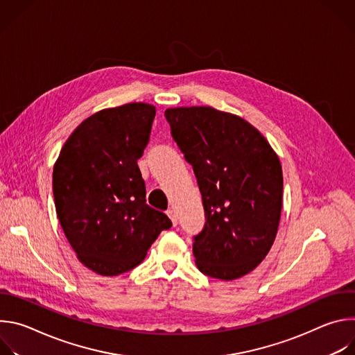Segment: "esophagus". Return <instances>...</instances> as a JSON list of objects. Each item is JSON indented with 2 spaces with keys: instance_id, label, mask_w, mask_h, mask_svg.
Masks as SVG:
<instances>
[{
  "instance_id": "esophagus-1",
  "label": "esophagus",
  "mask_w": 355,
  "mask_h": 355,
  "mask_svg": "<svg viewBox=\"0 0 355 355\" xmlns=\"http://www.w3.org/2000/svg\"><path fill=\"white\" fill-rule=\"evenodd\" d=\"M167 215H168L171 223H173L174 226H177V223H178V215H177V212H175L174 209H168V211H167Z\"/></svg>"
}]
</instances>
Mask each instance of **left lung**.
<instances>
[{
  "label": "left lung",
  "instance_id": "1",
  "mask_svg": "<svg viewBox=\"0 0 355 355\" xmlns=\"http://www.w3.org/2000/svg\"><path fill=\"white\" fill-rule=\"evenodd\" d=\"M164 115L204 202L207 222L193 241L195 264L212 278H241L274 244L282 208L281 162L260 130L234 114L177 107Z\"/></svg>",
  "mask_w": 355,
  "mask_h": 355
}]
</instances>
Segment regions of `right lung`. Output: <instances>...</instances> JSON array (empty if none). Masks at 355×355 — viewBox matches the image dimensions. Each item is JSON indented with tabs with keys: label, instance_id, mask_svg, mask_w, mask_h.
<instances>
[{
	"label": "right lung",
	"instance_id": "obj_1",
	"mask_svg": "<svg viewBox=\"0 0 355 355\" xmlns=\"http://www.w3.org/2000/svg\"><path fill=\"white\" fill-rule=\"evenodd\" d=\"M156 107L129 103L101 110L69 136L53 166V195L62 229L80 263L103 277L139 266L166 214L146 204L137 160L148 141Z\"/></svg>",
	"mask_w": 355,
	"mask_h": 355
}]
</instances>
